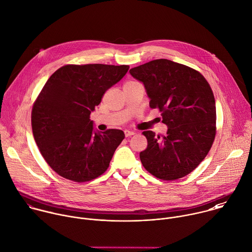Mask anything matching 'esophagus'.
<instances>
[{
	"label": "esophagus",
	"instance_id": "1",
	"mask_svg": "<svg viewBox=\"0 0 252 252\" xmlns=\"http://www.w3.org/2000/svg\"><path fill=\"white\" fill-rule=\"evenodd\" d=\"M134 134V132L133 131H130V130H125V135H126V137H129V136H131V135H133Z\"/></svg>",
	"mask_w": 252,
	"mask_h": 252
}]
</instances>
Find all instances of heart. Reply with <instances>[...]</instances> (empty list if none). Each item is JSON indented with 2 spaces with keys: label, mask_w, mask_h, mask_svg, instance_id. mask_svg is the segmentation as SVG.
I'll return each mask as SVG.
<instances>
[{
  "label": "heart",
  "mask_w": 252,
  "mask_h": 252,
  "mask_svg": "<svg viewBox=\"0 0 252 252\" xmlns=\"http://www.w3.org/2000/svg\"><path fill=\"white\" fill-rule=\"evenodd\" d=\"M132 83H137V82H135V81H128L126 84H132Z\"/></svg>",
  "instance_id": "b5f03b06"
}]
</instances>
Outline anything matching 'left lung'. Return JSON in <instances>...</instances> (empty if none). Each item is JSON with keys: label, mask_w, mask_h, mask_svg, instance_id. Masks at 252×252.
<instances>
[{"label": "left lung", "mask_w": 252, "mask_h": 252, "mask_svg": "<svg viewBox=\"0 0 252 252\" xmlns=\"http://www.w3.org/2000/svg\"><path fill=\"white\" fill-rule=\"evenodd\" d=\"M143 82L150 108L159 109L167 135L143 131L147 148L140 161L151 175L164 181L191 173L206 157L216 135V104L205 77L194 68L166 59L129 69Z\"/></svg>", "instance_id": "left-lung-1"}]
</instances>
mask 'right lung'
<instances>
[{
	"label": "right lung",
	"instance_id": "right-lung-1",
	"mask_svg": "<svg viewBox=\"0 0 252 252\" xmlns=\"http://www.w3.org/2000/svg\"><path fill=\"white\" fill-rule=\"evenodd\" d=\"M126 64H65L47 80L31 112L35 142L59 176L84 183L104 174L125 138L121 129L95 132L90 114L127 72Z\"/></svg>",
	"mask_w": 252,
	"mask_h": 252
}]
</instances>
